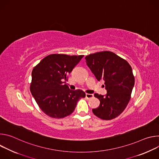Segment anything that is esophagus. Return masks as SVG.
Segmentation results:
<instances>
[{
	"instance_id": "34e87169",
	"label": "esophagus",
	"mask_w": 159,
	"mask_h": 159,
	"mask_svg": "<svg viewBox=\"0 0 159 159\" xmlns=\"http://www.w3.org/2000/svg\"><path fill=\"white\" fill-rule=\"evenodd\" d=\"M85 97H86L87 99H89L93 98L94 97V96H93V94H85Z\"/></svg>"
}]
</instances>
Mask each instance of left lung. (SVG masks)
<instances>
[{"label":"left lung","mask_w":159,"mask_h":159,"mask_svg":"<svg viewBox=\"0 0 159 159\" xmlns=\"http://www.w3.org/2000/svg\"><path fill=\"white\" fill-rule=\"evenodd\" d=\"M86 63L98 81L104 80L107 94H95L100 104L93 112L98 118L110 120L118 116L127 106L134 84L131 66L125 59L104 51L85 57Z\"/></svg>","instance_id":"obj_1"}]
</instances>
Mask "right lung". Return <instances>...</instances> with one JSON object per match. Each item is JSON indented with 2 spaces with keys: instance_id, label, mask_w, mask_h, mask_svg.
I'll list each match as a JSON object with an SVG mask.
<instances>
[{
  "instance_id": "add662e5",
  "label": "right lung",
  "mask_w": 159,
  "mask_h": 159,
  "mask_svg": "<svg viewBox=\"0 0 159 159\" xmlns=\"http://www.w3.org/2000/svg\"><path fill=\"white\" fill-rule=\"evenodd\" d=\"M84 55L52 54L44 57L32 71L31 93L39 108L53 118H62L74 112L78 101L85 97L82 90H70L68 75Z\"/></svg>"
}]
</instances>
